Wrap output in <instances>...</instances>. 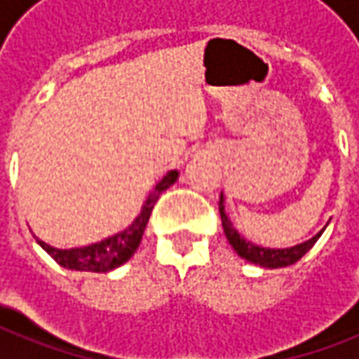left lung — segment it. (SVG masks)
<instances>
[{
  "mask_svg": "<svg viewBox=\"0 0 359 359\" xmlns=\"http://www.w3.org/2000/svg\"><path fill=\"white\" fill-rule=\"evenodd\" d=\"M218 208H220L222 216V228H224V233L230 241V245L236 250V253L243 257L245 262L255 263V265H262V267H271V269H277V267H287V265H292L301 259L302 255L306 251L313 248L316 240L320 238V233H316L313 240L304 241V243H299L294 248H289V250H265V248H259V245H253L250 241H245V238H241L238 230L231 226V222L228 220L226 212H224V196H220V202H218Z\"/></svg>",
  "mask_w": 359,
  "mask_h": 359,
  "instance_id": "obj_1",
  "label": "left lung"
}]
</instances>
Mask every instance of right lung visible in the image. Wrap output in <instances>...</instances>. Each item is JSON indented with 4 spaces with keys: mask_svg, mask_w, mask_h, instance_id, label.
Listing matches in <instances>:
<instances>
[{
    "mask_svg": "<svg viewBox=\"0 0 359 359\" xmlns=\"http://www.w3.org/2000/svg\"><path fill=\"white\" fill-rule=\"evenodd\" d=\"M177 179H179L177 170L167 172L163 177V180L157 182V187L153 189V192L149 194L147 202H145L143 210L137 216V220L133 222L128 230L114 236V238H108V240L94 243V245H88V248H78V250H57V248H50L45 241H36L65 269L92 273L111 271V269H116L119 265H123L135 253L139 243H141V238H143V231L147 228L149 216L153 212V206L159 200V194L163 190L169 189L170 184H175Z\"/></svg>",
    "mask_w": 359,
    "mask_h": 359,
    "instance_id": "obj_1",
    "label": "right lung"
}]
</instances>
